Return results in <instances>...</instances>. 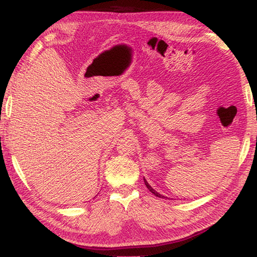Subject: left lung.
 Here are the masks:
<instances>
[{
    "mask_svg": "<svg viewBox=\"0 0 257 257\" xmlns=\"http://www.w3.org/2000/svg\"><path fill=\"white\" fill-rule=\"evenodd\" d=\"M144 181H145V185H146V187H147V188H149V190L151 191V193L152 194H154L155 195V196H158V197H161V198H164V196H163V195H161V194H159L158 193V191H155L153 188H152V187L149 185V182H147L145 179H144Z\"/></svg>",
    "mask_w": 257,
    "mask_h": 257,
    "instance_id": "obj_1",
    "label": "left lung"
}]
</instances>
